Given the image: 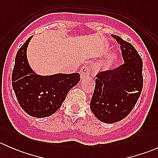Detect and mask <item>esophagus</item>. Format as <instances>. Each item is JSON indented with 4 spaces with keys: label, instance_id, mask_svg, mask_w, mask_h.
Listing matches in <instances>:
<instances>
[{
    "label": "esophagus",
    "instance_id": "1",
    "mask_svg": "<svg viewBox=\"0 0 158 158\" xmlns=\"http://www.w3.org/2000/svg\"><path fill=\"white\" fill-rule=\"evenodd\" d=\"M89 73H90V68L89 66H82L80 69V76L81 79H83L85 78H86L89 76Z\"/></svg>",
    "mask_w": 158,
    "mask_h": 158
}]
</instances>
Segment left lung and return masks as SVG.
<instances>
[{
	"mask_svg": "<svg viewBox=\"0 0 158 158\" xmlns=\"http://www.w3.org/2000/svg\"><path fill=\"white\" fill-rule=\"evenodd\" d=\"M120 44L123 65L97 75L90 109L101 122L112 124L125 118L131 111L143 88L141 56L135 47L117 35H111Z\"/></svg>",
	"mask_w": 158,
	"mask_h": 158,
	"instance_id": "1",
	"label": "left lung"
}]
</instances>
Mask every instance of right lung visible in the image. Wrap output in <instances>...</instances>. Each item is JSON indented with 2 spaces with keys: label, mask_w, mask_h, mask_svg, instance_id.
<instances>
[{
  "label": "right lung",
  "mask_w": 158,
  "mask_h": 158,
  "mask_svg": "<svg viewBox=\"0 0 158 158\" xmlns=\"http://www.w3.org/2000/svg\"><path fill=\"white\" fill-rule=\"evenodd\" d=\"M33 36L19 49L12 73V86L20 107L35 118H45L56 112L69 91L80 80L79 73L51 76L37 75L28 63L27 49Z\"/></svg>",
  "instance_id": "add662e5"
}]
</instances>
